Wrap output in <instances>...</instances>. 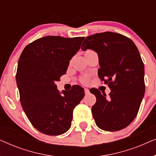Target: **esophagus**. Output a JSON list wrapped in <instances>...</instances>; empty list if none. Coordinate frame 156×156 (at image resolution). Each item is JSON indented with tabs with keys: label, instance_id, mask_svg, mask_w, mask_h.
<instances>
[{
	"label": "esophagus",
	"instance_id": "34e87169",
	"mask_svg": "<svg viewBox=\"0 0 156 156\" xmlns=\"http://www.w3.org/2000/svg\"><path fill=\"white\" fill-rule=\"evenodd\" d=\"M84 92H85V94L88 95L89 94V90L88 89H84Z\"/></svg>",
	"mask_w": 156,
	"mask_h": 156
}]
</instances>
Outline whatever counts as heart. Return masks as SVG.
<instances>
[{
  "mask_svg": "<svg viewBox=\"0 0 156 156\" xmlns=\"http://www.w3.org/2000/svg\"><path fill=\"white\" fill-rule=\"evenodd\" d=\"M87 51H90V50H87ZM81 81H82V82L83 83H87L88 82V77H87V76H84V77L81 79Z\"/></svg>",
  "mask_w": 156,
  "mask_h": 156,
  "instance_id": "1",
  "label": "heart"
}]
</instances>
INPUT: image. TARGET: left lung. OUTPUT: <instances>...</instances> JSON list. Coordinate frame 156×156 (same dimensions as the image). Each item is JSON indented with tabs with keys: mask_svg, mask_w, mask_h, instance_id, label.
<instances>
[{
	"mask_svg": "<svg viewBox=\"0 0 156 156\" xmlns=\"http://www.w3.org/2000/svg\"><path fill=\"white\" fill-rule=\"evenodd\" d=\"M81 49L97 53L98 76L111 89L107 97L97 89L90 90L97 98L91 108L96 124L106 131L124 129L136 118L145 93L144 65L137 47L124 35L105 32L87 37Z\"/></svg>",
	"mask_w": 156,
	"mask_h": 156,
	"instance_id": "left-lung-1",
	"label": "left lung"
}]
</instances>
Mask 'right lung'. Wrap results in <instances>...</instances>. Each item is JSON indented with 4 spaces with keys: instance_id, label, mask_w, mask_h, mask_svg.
<instances>
[{
    "instance_id": "1",
    "label": "right lung",
    "mask_w": 156,
    "mask_h": 156,
    "mask_svg": "<svg viewBox=\"0 0 156 156\" xmlns=\"http://www.w3.org/2000/svg\"><path fill=\"white\" fill-rule=\"evenodd\" d=\"M84 39L45 36L27 44L19 58L16 82L21 105L32 125L46 135L67 132L73 109L84 97L79 85L61 94L55 84Z\"/></svg>"
}]
</instances>
